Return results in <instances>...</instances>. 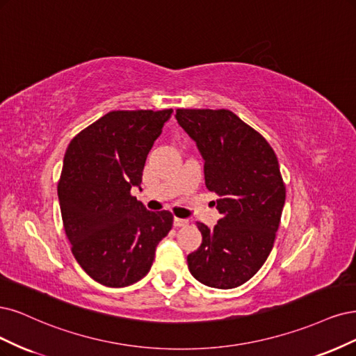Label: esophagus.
Listing matches in <instances>:
<instances>
[{"mask_svg": "<svg viewBox=\"0 0 356 356\" xmlns=\"http://www.w3.org/2000/svg\"><path fill=\"white\" fill-rule=\"evenodd\" d=\"M175 226L176 227H185L189 225V220L188 219H179V217H175Z\"/></svg>", "mask_w": 356, "mask_h": 356, "instance_id": "34e87169", "label": "esophagus"}]
</instances>
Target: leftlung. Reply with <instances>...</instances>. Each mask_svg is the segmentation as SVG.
<instances>
[{
	"mask_svg": "<svg viewBox=\"0 0 356 356\" xmlns=\"http://www.w3.org/2000/svg\"><path fill=\"white\" fill-rule=\"evenodd\" d=\"M176 120L197 143L205 186L220 197L217 225L197 223L202 244L188 256L189 272L213 289H235L254 277L273 247L285 202L278 158L227 109H177Z\"/></svg>",
	"mask_w": 356,
	"mask_h": 356,
	"instance_id": "8db88e82",
	"label": "left lung"
}]
</instances>
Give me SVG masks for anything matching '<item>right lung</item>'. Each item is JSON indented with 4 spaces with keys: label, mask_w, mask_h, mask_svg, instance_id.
<instances>
[{
    "label": "right lung",
    "mask_w": 356,
    "mask_h": 356,
    "mask_svg": "<svg viewBox=\"0 0 356 356\" xmlns=\"http://www.w3.org/2000/svg\"><path fill=\"white\" fill-rule=\"evenodd\" d=\"M171 112H108L66 149L57 185L63 227L79 266L102 285L140 281L173 226L170 211H149L131 195Z\"/></svg>",
    "instance_id": "1"
}]
</instances>
